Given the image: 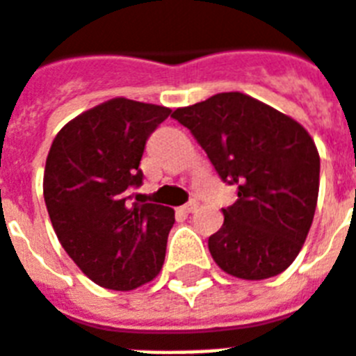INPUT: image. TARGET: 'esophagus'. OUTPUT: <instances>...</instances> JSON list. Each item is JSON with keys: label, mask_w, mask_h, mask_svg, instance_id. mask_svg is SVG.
<instances>
[{"label": "esophagus", "mask_w": 356, "mask_h": 356, "mask_svg": "<svg viewBox=\"0 0 356 356\" xmlns=\"http://www.w3.org/2000/svg\"><path fill=\"white\" fill-rule=\"evenodd\" d=\"M197 208H199V202L193 199V200H189L188 204H184V207H181V210H184L186 213H193Z\"/></svg>", "instance_id": "obj_1"}]
</instances>
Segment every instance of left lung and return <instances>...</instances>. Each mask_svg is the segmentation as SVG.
<instances>
[{
    "mask_svg": "<svg viewBox=\"0 0 356 356\" xmlns=\"http://www.w3.org/2000/svg\"><path fill=\"white\" fill-rule=\"evenodd\" d=\"M216 172L236 186L225 221L208 238L213 261L242 280L289 268L308 236L319 195V152L293 118L240 92L176 108Z\"/></svg>",
    "mask_w": 356,
    "mask_h": 356,
    "instance_id": "1",
    "label": "left lung"
}]
</instances>
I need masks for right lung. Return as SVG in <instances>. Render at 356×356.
Segmentation results:
<instances>
[{"label": "right lung", "instance_id": "add662e5", "mask_svg": "<svg viewBox=\"0 0 356 356\" xmlns=\"http://www.w3.org/2000/svg\"><path fill=\"white\" fill-rule=\"evenodd\" d=\"M170 108L116 97L61 127L50 146L42 193L58 240L84 274L112 291L159 274L175 210L131 202L143 184L144 146Z\"/></svg>", "mask_w": 356, "mask_h": 356}]
</instances>
